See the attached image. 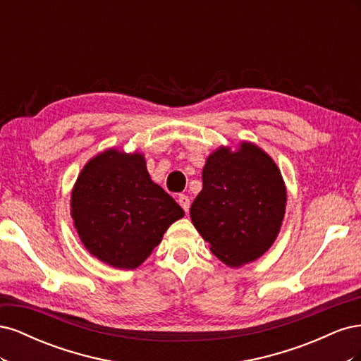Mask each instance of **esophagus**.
<instances>
[{
  "label": "esophagus",
  "instance_id": "34e87169",
  "mask_svg": "<svg viewBox=\"0 0 361 361\" xmlns=\"http://www.w3.org/2000/svg\"><path fill=\"white\" fill-rule=\"evenodd\" d=\"M178 202H179V204L182 206V209H183L185 212H188V209H190V197H188V195L180 194L179 197H178Z\"/></svg>",
  "mask_w": 361,
  "mask_h": 361
}]
</instances>
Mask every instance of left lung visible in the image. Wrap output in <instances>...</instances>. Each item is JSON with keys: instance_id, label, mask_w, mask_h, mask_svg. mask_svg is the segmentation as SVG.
<instances>
[{"instance_id": "1", "label": "left lung", "mask_w": 361, "mask_h": 361, "mask_svg": "<svg viewBox=\"0 0 361 361\" xmlns=\"http://www.w3.org/2000/svg\"><path fill=\"white\" fill-rule=\"evenodd\" d=\"M203 188L192 202L194 227L223 264L239 268L274 244L288 191L276 161L251 141L220 146L206 158Z\"/></svg>"}]
</instances>
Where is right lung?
<instances>
[{"label": "right lung", "instance_id": "right-lung-1", "mask_svg": "<svg viewBox=\"0 0 361 361\" xmlns=\"http://www.w3.org/2000/svg\"><path fill=\"white\" fill-rule=\"evenodd\" d=\"M185 215L150 179L140 152L105 149L87 161L71 194V216L82 245L104 264L135 269Z\"/></svg>", "mask_w": 361, "mask_h": 361}]
</instances>
